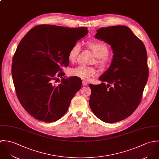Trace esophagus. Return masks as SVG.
<instances>
[{
	"mask_svg": "<svg viewBox=\"0 0 159 159\" xmlns=\"http://www.w3.org/2000/svg\"><path fill=\"white\" fill-rule=\"evenodd\" d=\"M89 84H88V82H85V81H82V85H84V86H85V85H87Z\"/></svg>",
	"mask_w": 159,
	"mask_h": 159,
	"instance_id": "1",
	"label": "esophagus"
}]
</instances>
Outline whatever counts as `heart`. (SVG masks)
Instances as JSON below:
<instances>
[{"mask_svg":"<svg viewBox=\"0 0 159 159\" xmlns=\"http://www.w3.org/2000/svg\"><path fill=\"white\" fill-rule=\"evenodd\" d=\"M88 47L93 52L96 58V64L101 67H104L108 63V55L109 49L106 43L101 41L90 42L88 43ZM82 46L80 43H75L68 52V60L71 63L76 62L78 56L81 51ZM71 76L77 77L85 80H89L95 76L96 70L93 67L79 66L72 68L69 71Z\"/></svg>","mask_w":159,"mask_h":159,"instance_id":"b5f03b06","label":"heart"}]
</instances>
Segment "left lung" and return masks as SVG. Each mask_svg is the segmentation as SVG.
Masks as SVG:
<instances>
[{"mask_svg": "<svg viewBox=\"0 0 159 159\" xmlns=\"http://www.w3.org/2000/svg\"><path fill=\"white\" fill-rule=\"evenodd\" d=\"M95 37L110 45L114 55L109 68L99 77L102 82L90 84V107L102 121L119 122L128 117L141 101L149 75L146 50L125 26L101 28Z\"/></svg>", "mask_w": 159, "mask_h": 159, "instance_id": "obj_1", "label": "left lung"}]
</instances>
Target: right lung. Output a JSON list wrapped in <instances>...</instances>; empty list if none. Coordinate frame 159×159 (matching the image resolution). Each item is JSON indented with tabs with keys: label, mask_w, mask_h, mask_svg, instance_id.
I'll use <instances>...</instances> for the list:
<instances>
[{
	"label": "right lung",
	"mask_w": 159,
	"mask_h": 159,
	"mask_svg": "<svg viewBox=\"0 0 159 159\" xmlns=\"http://www.w3.org/2000/svg\"><path fill=\"white\" fill-rule=\"evenodd\" d=\"M87 34L86 27L42 25L20 42L13 58L12 78L21 104L34 119L55 122L67 112L82 80L71 77L60 81L57 77L64 75L61 67L69 66L70 48Z\"/></svg>",
	"instance_id": "add662e5"
}]
</instances>
